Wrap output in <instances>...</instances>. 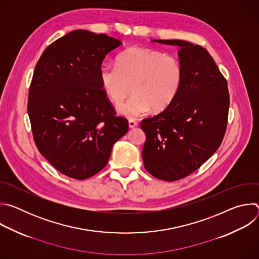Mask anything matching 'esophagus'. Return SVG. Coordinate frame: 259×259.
Segmentation results:
<instances>
[{"label": "esophagus", "mask_w": 259, "mask_h": 259, "mask_svg": "<svg viewBox=\"0 0 259 259\" xmlns=\"http://www.w3.org/2000/svg\"><path fill=\"white\" fill-rule=\"evenodd\" d=\"M128 125H129V128H135V127H137V122L136 121H134V120H129L128 121Z\"/></svg>", "instance_id": "esophagus-1"}]
</instances>
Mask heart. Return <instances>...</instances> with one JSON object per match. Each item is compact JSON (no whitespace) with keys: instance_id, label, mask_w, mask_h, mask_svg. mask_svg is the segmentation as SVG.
I'll return each instance as SVG.
<instances>
[{"instance_id":"b5f03b06","label":"heart","mask_w":259,"mask_h":259,"mask_svg":"<svg viewBox=\"0 0 259 259\" xmlns=\"http://www.w3.org/2000/svg\"><path fill=\"white\" fill-rule=\"evenodd\" d=\"M183 81V67L179 59L162 52L132 47L117 57V66L102 65L100 86L115 105H120L133 91L134 95L119 113L129 119L152 109L163 112L176 98Z\"/></svg>"}]
</instances>
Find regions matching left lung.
<instances>
[{
    "label": "left lung",
    "mask_w": 259,
    "mask_h": 259,
    "mask_svg": "<svg viewBox=\"0 0 259 259\" xmlns=\"http://www.w3.org/2000/svg\"><path fill=\"white\" fill-rule=\"evenodd\" d=\"M179 47L183 81L174 101L142 120L144 168L156 178L175 181L200 168L224 139L230 107L228 83L209 52L182 40H153Z\"/></svg>",
    "instance_id": "left-lung-1"
}]
</instances>
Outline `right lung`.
Returning <instances> with one entry per match:
<instances>
[{
    "label": "right lung",
    "mask_w": 259,
    "mask_h": 259,
    "mask_svg": "<svg viewBox=\"0 0 259 259\" xmlns=\"http://www.w3.org/2000/svg\"><path fill=\"white\" fill-rule=\"evenodd\" d=\"M122 42L77 29L49 45L36 63L27 113L39 152L59 172L86 179L105 167L128 131L99 82L105 56Z\"/></svg>",
    "instance_id": "right-lung-1"
}]
</instances>
